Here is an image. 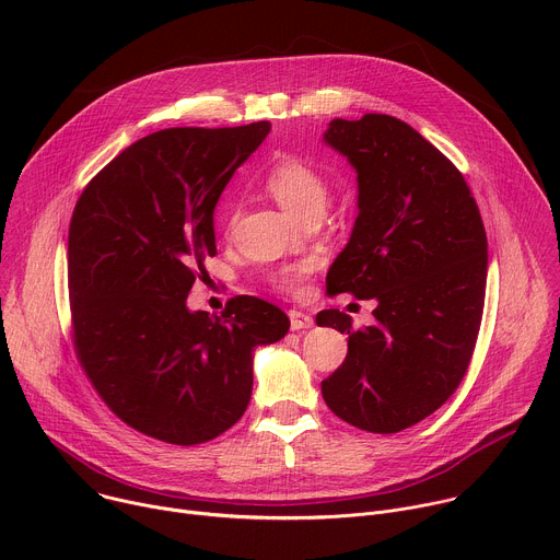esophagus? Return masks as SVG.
<instances>
[{
	"label": "esophagus",
	"mask_w": 560,
	"mask_h": 560,
	"mask_svg": "<svg viewBox=\"0 0 560 560\" xmlns=\"http://www.w3.org/2000/svg\"><path fill=\"white\" fill-rule=\"evenodd\" d=\"M290 316V328L292 330H305V328H312V316L307 312H301V310H290L288 312Z\"/></svg>",
	"instance_id": "34e87169"
}]
</instances>
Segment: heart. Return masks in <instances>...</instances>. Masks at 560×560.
<instances>
[{
  "mask_svg": "<svg viewBox=\"0 0 560 560\" xmlns=\"http://www.w3.org/2000/svg\"><path fill=\"white\" fill-rule=\"evenodd\" d=\"M264 184H266V190L290 214H294L303 223L310 219H322L330 201V184L322 175V171H316L314 166H310L307 162L296 156H283L279 162H275L268 168ZM223 219H225V230H230L236 219V206L232 201L225 203ZM312 270H314L312 261L288 266L275 275V283L281 290L296 292L301 283L312 275Z\"/></svg>",
  "mask_w": 560,
  "mask_h": 560,
  "instance_id": "obj_1",
  "label": "heart"
}]
</instances>
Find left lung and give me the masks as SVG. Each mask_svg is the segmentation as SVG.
<instances>
[{
  "label": "left lung",
  "instance_id": "8db88e82",
  "mask_svg": "<svg viewBox=\"0 0 560 560\" xmlns=\"http://www.w3.org/2000/svg\"><path fill=\"white\" fill-rule=\"evenodd\" d=\"M326 143L348 156L359 217L328 272L332 294L374 299L376 324L322 310L348 332L346 361L322 381L328 408L376 434L436 412L460 385L483 318L488 236L458 168L406 121L368 113L335 119Z\"/></svg>",
  "mask_w": 560,
  "mask_h": 560
}]
</instances>
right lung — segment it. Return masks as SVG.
<instances>
[{"label":"right lung","instance_id":"1","mask_svg":"<svg viewBox=\"0 0 560 560\" xmlns=\"http://www.w3.org/2000/svg\"><path fill=\"white\" fill-rule=\"evenodd\" d=\"M270 121L166 128L102 168L68 230L70 328L79 363L132 430L173 445L217 439L244 417L253 352L290 318L257 296L221 316L190 312L188 292L217 255L214 206Z\"/></svg>","mask_w":560,"mask_h":560}]
</instances>
